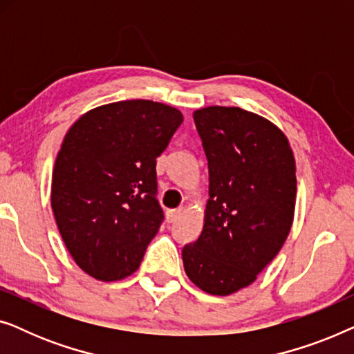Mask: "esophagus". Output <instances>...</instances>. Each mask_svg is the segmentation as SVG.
I'll return each mask as SVG.
<instances>
[{
	"mask_svg": "<svg viewBox=\"0 0 354 354\" xmlns=\"http://www.w3.org/2000/svg\"><path fill=\"white\" fill-rule=\"evenodd\" d=\"M182 212H183L182 207H177V209L167 211V221H169V222H176L177 219H180Z\"/></svg>",
	"mask_w": 354,
	"mask_h": 354,
	"instance_id": "obj_1",
	"label": "esophagus"
}]
</instances>
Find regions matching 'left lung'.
<instances>
[{"instance_id":"8db88e82","label":"left lung","mask_w":354,"mask_h":354,"mask_svg":"<svg viewBox=\"0 0 354 354\" xmlns=\"http://www.w3.org/2000/svg\"><path fill=\"white\" fill-rule=\"evenodd\" d=\"M193 119L209 200L201 235L182 250L183 268L203 292L225 297L253 283L287 240L297 167L287 137L258 114L211 106Z\"/></svg>"}]
</instances>
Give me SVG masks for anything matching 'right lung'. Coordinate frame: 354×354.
Wrapping results in <instances>:
<instances>
[{"label":"right lung","instance_id":"obj_1","mask_svg":"<svg viewBox=\"0 0 354 354\" xmlns=\"http://www.w3.org/2000/svg\"><path fill=\"white\" fill-rule=\"evenodd\" d=\"M183 115L149 100L118 101L82 115L57 153L51 206L77 266L113 282L140 268L164 221L156 158Z\"/></svg>","mask_w":354,"mask_h":354}]
</instances>
